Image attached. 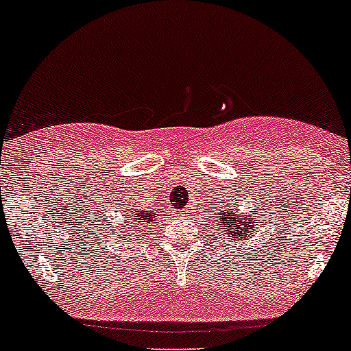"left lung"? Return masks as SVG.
<instances>
[{"mask_svg": "<svg viewBox=\"0 0 351 351\" xmlns=\"http://www.w3.org/2000/svg\"><path fill=\"white\" fill-rule=\"evenodd\" d=\"M243 201H236L234 194H229V201H224L219 210L206 214V221L213 224V231L219 229L217 234L224 236L229 243H237V247L244 246L241 243H246L251 236L258 234L261 228V224H256L259 217V207H263L261 202L256 201L254 204V201H251L252 204H250L246 199Z\"/></svg>", "mask_w": 351, "mask_h": 351, "instance_id": "8db88e82", "label": "left lung"}]
</instances>
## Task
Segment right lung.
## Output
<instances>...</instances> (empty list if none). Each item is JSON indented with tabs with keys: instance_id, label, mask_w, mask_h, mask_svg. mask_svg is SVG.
<instances>
[{
	"instance_id": "obj_1",
	"label": "right lung",
	"mask_w": 351,
	"mask_h": 351,
	"mask_svg": "<svg viewBox=\"0 0 351 351\" xmlns=\"http://www.w3.org/2000/svg\"><path fill=\"white\" fill-rule=\"evenodd\" d=\"M117 207H120V216L123 217L125 224L120 221H114V217H108L101 214V219L100 222H105L104 229V234H101V239H107V243L114 244V243H120V244H129L130 241L135 239V236L138 232H144L145 234L150 231L152 228L154 221H157L159 214L164 213L162 207L159 206H154L152 209L149 207L142 206V201H132V202H123V204H117ZM130 227L132 231L130 233L125 234V229ZM107 232L108 234L105 235L104 232Z\"/></svg>"
}]
</instances>
